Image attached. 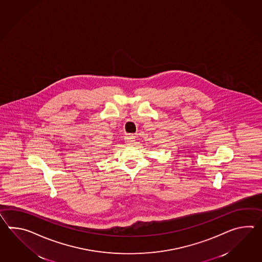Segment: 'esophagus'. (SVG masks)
<instances>
[{
    "instance_id": "obj_1",
    "label": "esophagus",
    "mask_w": 262,
    "mask_h": 262,
    "mask_svg": "<svg viewBox=\"0 0 262 262\" xmlns=\"http://www.w3.org/2000/svg\"><path fill=\"white\" fill-rule=\"evenodd\" d=\"M125 139H126V144L127 145H133L134 141H135V137H134V135H132V134H128V135L125 137Z\"/></svg>"
}]
</instances>
